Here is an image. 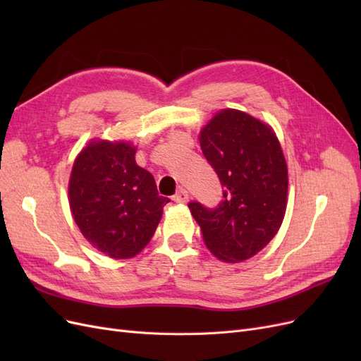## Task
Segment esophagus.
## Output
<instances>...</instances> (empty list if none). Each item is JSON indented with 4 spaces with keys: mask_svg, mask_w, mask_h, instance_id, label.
I'll return each mask as SVG.
<instances>
[{
    "mask_svg": "<svg viewBox=\"0 0 361 361\" xmlns=\"http://www.w3.org/2000/svg\"><path fill=\"white\" fill-rule=\"evenodd\" d=\"M188 199H190V194H188V191H185L183 188H180V190L171 197V200L176 202V203H187Z\"/></svg>",
    "mask_w": 361,
    "mask_h": 361,
    "instance_id": "obj_1",
    "label": "esophagus"
}]
</instances>
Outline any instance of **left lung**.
Masks as SVG:
<instances>
[{
	"label": "left lung",
	"mask_w": 361,
	"mask_h": 361,
	"mask_svg": "<svg viewBox=\"0 0 361 361\" xmlns=\"http://www.w3.org/2000/svg\"><path fill=\"white\" fill-rule=\"evenodd\" d=\"M200 146L223 187L215 207L190 202L206 247L224 262L255 256L276 236L286 211L288 167L268 125L238 110L218 113Z\"/></svg>",
	"instance_id": "obj_1"
}]
</instances>
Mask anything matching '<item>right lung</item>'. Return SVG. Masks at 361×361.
Wrapping results in <instances>:
<instances>
[{
  "mask_svg": "<svg viewBox=\"0 0 361 361\" xmlns=\"http://www.w3.org/2000/svg\"><path fill=\"white\" fill-rule=\"evenodd\" d=\"M152 174L137 166L129 143L93 141L73 162L69 203L93 247L114 259L138 255L154 236L162 207Z\"/></svg>",
  "mask_w": 361,
  "mask_h": 361,
  "instance_id": "obj_1",
  "label": "right lung"
}]
</instances>
